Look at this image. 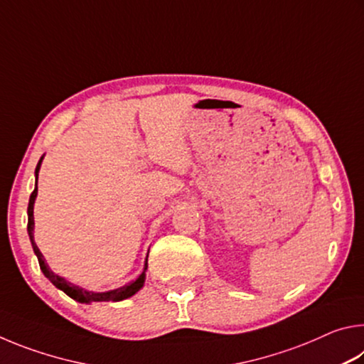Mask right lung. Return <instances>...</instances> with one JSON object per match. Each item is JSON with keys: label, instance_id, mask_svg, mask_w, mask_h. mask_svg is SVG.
Here are the masks:
<instances>
[{"label": "right lung", "instance_id": "add662e5", "mask_svg": "<svg viewBox=\"0 0 364 364\" xmlns=\"http://www.w3.org/2000/svg\"><path fill=\"white\" fill-rule=\"evenodd\" d=\"M41 160L43 157L40 159L38 165H36L35 168V176L36 180H38V171H40V165H41ZM36 193H38V186L35 184V189L32 196H30V200H28V208H27V213H28V225H27V231H28V236H30V241H32V247H33V252L36 258H38V263H40V268L43 271V274L46 276V278L53 282L54 286H56L58 289H60V291H64L69 297H72L73 300L77 301H82V304H90V301H119V300H123V299H128L132 297V295L136 294L141 287H143L144 284V279H146V269H147V258H146V267H144V271L143 273L139 274V278L136 281L130 282V284L123 286V287H119V289H114V291H109V292H90V291H85V289H80L77 286L70 284L69 281H65L64 278H60V276L54 274L51 269H49L48 263L45 262V257H43V254L40 252V249L36 247V244L33 241V204H35V197H36Z\"/></svg>", "mask_w": 364, "mask_h": 364}]
</instances>
